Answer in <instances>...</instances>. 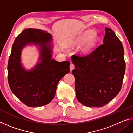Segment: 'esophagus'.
<instances>
[{
	"instance_id": "obj_1",
	"label": "esophagus",
	"mask_w": 133,
	"mask_h": 133,
	"mask_svg": "<svg viewBox=\"0 0 133 133\" xmlns=\"http://www.w3.org/2000/svg\"><path fill=\"white\" fill-rule=\"evenodd\" d=\"M74 69H75V65L72 63H71L70 65V69L71 71H72Z\"/></svg>"
}]
</instances>
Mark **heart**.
<instances>
[{"label": "heart", "mask_w": 133, "mask_h": 133, "mask_svg": "<svg viewBox=\"0 0 133 133\" xmlns=\"http://www.w3.org/2000/svg\"><path fill=\"white\" fill-rule=\"evenodd\" d=\"M100 40V37L94 30H88L75 39L73 46H78L85 43L84 46L80 49V53L82 55H87L91 52Z\"/></svg>", "instance_id": "obj_1"}]
</instances>
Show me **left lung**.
<instances>
[{
    "instance_id": "left-lung-1",
    "label": "left lung",
    "mask_w": 133,
    "mask_h": 133,
    "mask_svg": "<svg viewBox=\"0 0 133 133\" xmlns=\"http://www.w3.org/2000/svg\"><path fill=\"white\" fill-rule=\"evenodd\" d=\"M103 44L84 57L73 55L76 97L87 107H102L120 92L125 70L123 44L105 28Z\"/></svg>"
}]
</instances>
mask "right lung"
Returning <instances> with one entry per match:
<instances>
[{
	"mask_svg": "<svg viewBox=\"0 0 133 133\" xmlns=\"http://www.w3.org/2000/svg\"><path fill=\"white\" fill-rule=\"evenodd\" d=\"M46 31L27 29L13 43L8 64V77L12 93L29 107L49 104L55 96L57 84L70 71L69 61L52 59L53 38ZM39 47L40 55L37 64L29 71L21 63L23 49L28 45Z\"/></svg>",
	"mask_w": 133,
	"mask_h": 133,
	"instance_id": "add662e5",
	"label": "right lung"
}]
</instances>
